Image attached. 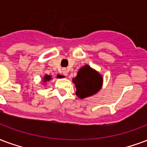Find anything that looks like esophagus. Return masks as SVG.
I'll return each mask as SVG.
<instances>
[{
    "label": "esophagus",
    "instance_id": "esophagus-1",
    "mask_svg": "<svg viewBox=\"0 0 147 147\" xmlns=\"http://www.w3.org/2000/svg\"><path fill=\"white\" fill-rule=\"evenodd\" d=\"M62 73L65 75V76H68V71L67 70V69H65V68H64L62 71Z\"/></svg>",
    "mask_w": 147,
    "mask_h": 147
}]
</instances>
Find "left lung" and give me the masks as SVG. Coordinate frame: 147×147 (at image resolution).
Masks as SVG:
<instances>
[{
	"instance_id": "8db88e82",
	"label": "left lung",
	"mask_w": 147,
	"mask_h": 147,
	"mask_svg": "<svg viewBox=\"0 0 147 147\" xmlns=\"http://www.w3.org/2000/svg\"><path fill=\"white\" fill-rule=\"evenodd\" d=\"M72 82L76 88L77 96L85 99L95 95L100 90L103 86V76L90 65H86L79 68Z\"/></svg>"
}]
</instances>
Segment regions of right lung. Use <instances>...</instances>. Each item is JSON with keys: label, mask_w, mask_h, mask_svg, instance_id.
<instances>
[{"label": "right lung", "mask_w": 147, "mask_h": 147, "mask_svg": "<svg viewBox=\"0 0 147 147\" xmlns=\"http://www.w3.org/2000/svg\"><path fill=\"white\" fill-rule=\"evenodd\" d=\"M57 78H59V79H61V78H64V76H61V75H57ZM52 79V77L51 76H49V75H44V76H43V83H44V86H45V84H46L47 82H49V81H51Z\"/></svg>", "instance_id": "add662e5"}]
</instances>
